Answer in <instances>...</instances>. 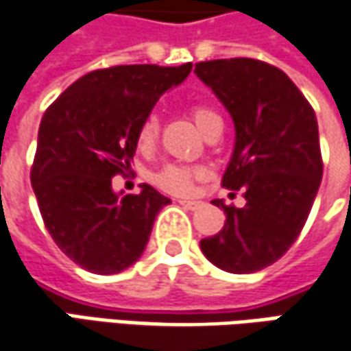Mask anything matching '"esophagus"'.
I'll return each instance as SVG.
<instances>
[{
	"mask_svg": "<svg viewBox=\"0 0 351 351\" xmlns=\"http://www.w3.org/2000/svg\"><path fill=\"white\" fill-rule=\"evenodd\" d=\"M178 204L182 206V208H186V210H198L202 202H196V200H178Z\"/></svg>",
	"mask_w": 351,
	"mask_h": 351,
	"instance_id": "obj_1",
	"label": "esophagus"
}]
</instances>
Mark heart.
I'll return each instance as SVG.
<instances>
[{"instance_id": "heart-1", "label": "heart", "mask_w": 351, "mask_h": 351, "mask_svg": "<svg viewBox=\"0 0 351 351\" xmlns=\"http://www.w3.org/2000/svg\"><path fill=\"white\" fill-rule=\"evenodd\" d=\"M189 112H191L192 119L196 121V125L202 130V133L214 121H221L220 114L206 101H192L189 106ZM157 135H159V115L149 114L139 125L137 141L141 147H151L155 143ZM200 176H202V171L198 167L169 162L155 173V182L162 191L173 192V194H186V192H191L194 180Z\"/></svg>"}]
</instances>
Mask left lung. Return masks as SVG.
Instances as JSON below:
<instances>
[{
    "mask_svg": "<svg viewBox=\"0 0 351 351\" xmlns=\"http://www.w3.org/2000/svg\"><path fill=\"white\" fill-rule=\"evenodd\" d=\"M194 72L234 117L236 147L221 186L245 198L243 208L214 202L226 223L200 250L223 271L255 273L289 252L311 214L324 169L316 115L293 80L263 60H206Z\"/></svg>",
    "mask_w": 351,
    "mask_h": 351,
    "instance_id": "left-lung-1",
    "label": "left lung"
}]
</instances>
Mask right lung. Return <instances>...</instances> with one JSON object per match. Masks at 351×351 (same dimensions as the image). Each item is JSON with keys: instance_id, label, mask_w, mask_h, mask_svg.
<instances>
[{"instance_id": "obj_1", "label": "right lung", "mask_w": 351, "mask_h": 351, "mask_svg": "<svg viewBox=\"0 0 351 351\" xmlns=\"http://www.w3.org/2000/svg\"><path fill=\"white\" fill-rule=\"evenodd\" d=\"M191 70L192 62L94 70L43 115L31 184L54 243L86 271L112 275L133 265L159 210L171 202L149 184L119 198L112 178L130 171L139 125L160 94Z\"/></svg>"}]
</instances>
